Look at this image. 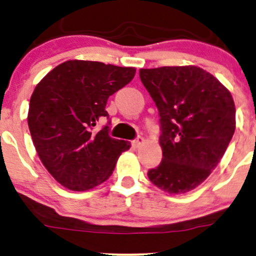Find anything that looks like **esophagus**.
<instances>
[{
	"label": "esophagus",
	"instance_id": "34e87169",
	"mask_svg": "<svg viewBox=\"0 0 256 256\" xmlns=\"http://www.w3.org/2000/svg\"><path fill=\"white\" fill-rule=\"evenodd\" d=\"M144 138H141V136H138V138H135V140L132 141V146H134V147H136V148H138V147H140L141 144H144Z\"/></svg>",
	"mask_w": 256,
	"mask_h": 256
}]
</instances>
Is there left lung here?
I'll return each instance as SVG.
<instances>
[{"label":"left lung","mask_w":256,"mask_h":256,"mask_svg":"<svg viewBox=\"0 0 256 256\" xmlns=\"http://www.w3.org/2000/svg\"><path fill=\"white\" fill-rule=\"evenodd\" d=\"M160 112L162 161L147 176L160 190H194L223 157L236 130V105L216 76L194 66L140 69Z\"/></svg>","instance_id":"1"}]
</instances>
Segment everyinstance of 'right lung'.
<instances>
[{"label":"right lung","instance_id":"right-lung-1","mask_svg":"<svg viewBox=\"0 0 256 256\" xmlns=\"http://www.w3.org/2000/svg\"><path fill=\"white\" fill-rule=\"evenodd\" d=\"M136 69L90 60H66L36 86L28 128L40 161L70 190H88L112 174L130 142L109 136V126L92 132L110 95L135 76ZM110 122V121H109Z\"/></svg>","mask_w":256,"mask_h":256}]
</instances>
